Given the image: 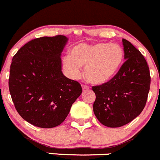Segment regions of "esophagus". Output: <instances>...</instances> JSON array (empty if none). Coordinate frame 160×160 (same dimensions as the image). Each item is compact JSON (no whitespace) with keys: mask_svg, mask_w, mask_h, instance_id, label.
Here are the masks:
<instances>
[{"mask_svg":"<svg viewBox=\"0 0 160 160\" xmlns=\"http://www.w3.org/2000/svg\"><path fill=\"white\" fill-rule=\"evenodd\" d=\"M88 89H89V87H88V86L84 85V84H83V85H82V90H83L84 91H87V90H88Z\"/></svg>","mask_w":160,"mask_h":160,"instance_id":"obj_1","label":"esophagus"}]
</instances>
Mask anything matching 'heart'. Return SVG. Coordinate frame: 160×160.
<instances>
[{
    "instance_id": "1",
    "label": "heart",
    "mask_w": 160,
    "mask_h": 160,
    "mask_svg": "<svg viewBox=\"0 0 160 160\" xmlns=\"http://www.w3.org/2000/svg\"><path fill=\"white\" fill-rule=\"evenodd\" d=\"M124 52L116 43H80L70 51V55L63 58V67L67 75L72 79L81 75V67L84 66V74L88 81L94 84H102L112 80L121 69Z\"/></svg>"
}]
</instances>
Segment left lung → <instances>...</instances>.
<instances>
[{"instance_id":"left-lung-1","label":"left lung","mask_w":160,"mask_h":160,"mask_svg":"<svg viewBox=\"0 0 160 160\" xmlns=\"http://www.w3.org/2000/svg\"><path fill=\"white\" fill-rule=\"evenodd\" d=\"M126 61L106 83L92 88L96 94L93 112L108 127L127 124L141 114L148 99L151 76L148 63L130 42L122 39Z\"/></svg>"}]
</instances>
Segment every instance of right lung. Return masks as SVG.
<instances>
[{
    "label": "right lung",
    "instance_id": "right-lung-1",
    "mask_svg": "<svg viewBox=\"0 0 160 160\" xmlns=\"http://www.w3.org/2000/svg\"><path fill=\"white\" fill-rule=\"evenodd\" d=\"M65 36L39 37L26 43L13 56L9 89L16 109L28 123L53 128L63 123L82 92L78 82L61 71Z\"/></svg>",
    "mask_w": 160,
    "mask_h": 160
}]
</instances>
